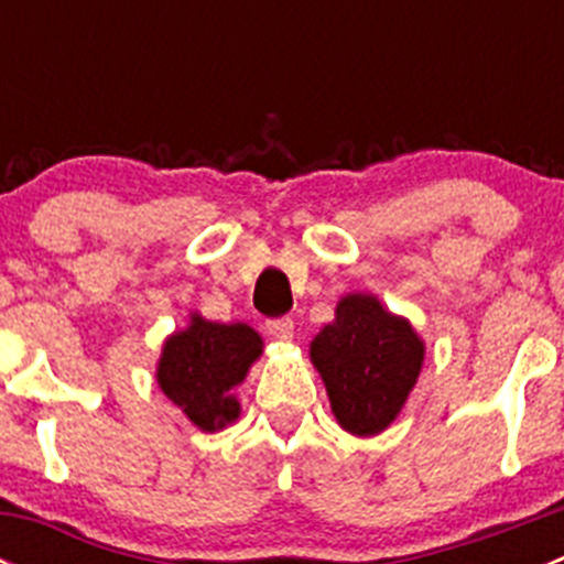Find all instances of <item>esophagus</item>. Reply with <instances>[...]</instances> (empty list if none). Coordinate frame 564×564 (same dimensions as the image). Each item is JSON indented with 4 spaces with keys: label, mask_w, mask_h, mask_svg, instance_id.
<instances>
[{
    "label": "esophagus",
    "mask_w": 564,
    "mask_h": 564,
    "mask_svg": "<svg viewBox=\"0 0 564 564\" xmlns=\"http://www.w3.org/2000/svg\"><path fill=\"white\" fill-rule=\"evenodd\" d=\"M267 333L275 340H283V344H286V340L294 338V322L289 316L272 318V322H267Z\"/></svg>",
    "instance_id": "obj_1"
}]
</instances>
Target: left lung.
Instances as JSON below:
<instances>
[{
	"instance_id": "8db88e82",
	"label": "left lung",
	"mask_w": 564,
	"mask_h": 564,
	"mask_svg": "<svg viewBox=\"0 0 564 564\" xmlns=\"http://www.w3.org/2000/svg\"><path fill=\"white\" fill-rule=\"evenodd\" d=\"M308 355L340 429L377 436L406 406L423 371L425 340L377 294L351 292L338 300L335 318L318 329Z\"/></svg>"
}]
</instances>
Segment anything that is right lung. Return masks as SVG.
Listing matches in <instances>:
<instances>
[{"mask_svg":"<svg viewBox=\"0 0 564 564\" xmlns=\"http://www.w3.org/2000/svg\"><path fill=\"white\" fill-rule=\"evenodd\" d=\"M261 351L264 340L248 324L209 322L191 311L187 327L163 340L155 368L158 388L198 431L215 434L240 417L235 390L246 382Z\"/></svg>","mask_w":564,"mask_h":564,"instance_id":"obj_1","label":"right lung"}]
</instances>
